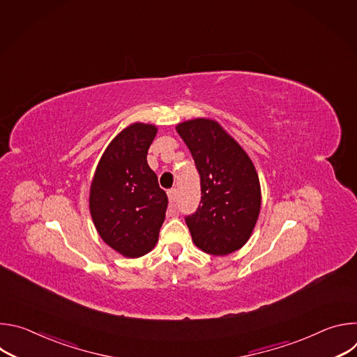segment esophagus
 Wrapping results in <instances>:
<instances>
[{
    "label": "esophagus",
    "mask_w": 357,
    "mask_h": 357,
    "mask_svg": "<svg viewBox=\"0 0 357 357\" xmlns=\"http://www.w3.org/2000/svg\"><path fill=\"white\" fill-rule=\"evenodd\" d=\"M168 199H169V203L172 205V203L176 202V196H178V190L176 189H169L168 192Z\"/></svg>",
    "instance_id": "obj_1"
}]
</instances>
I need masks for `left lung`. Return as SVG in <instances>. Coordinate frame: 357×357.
<instances>
[{
    "instance_id": "1",
    "label": "left lung",
    "mask_w": 357,
    "mask_h": 357,
    "mask_svg": "<svg viewBox=\"0 0 357 357\" xmlns=\"http://www.w3.org/2000/svg\"><path fill=\"white\" fill-rule=\"evenodd\" d=\"M200 175L202 199L186 216L192 240L203 252L227 256L250 238L261 208L260 179L241 145L215 120L176 126Z\"/></svg>"
}]
</instances>
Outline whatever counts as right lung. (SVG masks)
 Segmentation results:
<instances>
[{"mask_svg":"<svg viewBox=\"0 0 357 357\" xmlns=\"http://www.w3.org/2000/svg\"><path fill=\"white\" fill-rule=\"evenodd\" d=\"M158 128L132 123L119 132L101 155L89 208L97 233L113 250L137 259L155 247L165 220L168 197L148 167V148Z\"/></svg>","mask_w":357,"mask_h":357,"instance_id":"1","label":"right lung"}]
</instances>
